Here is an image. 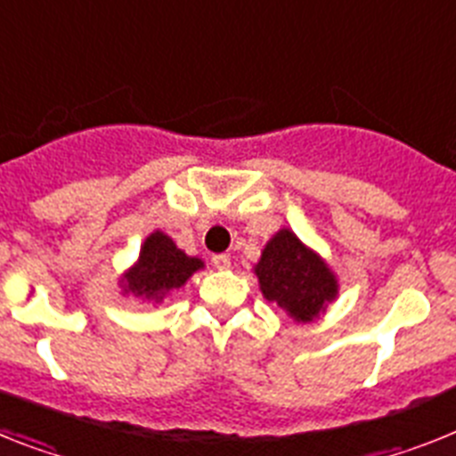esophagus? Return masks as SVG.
<instances>
[{
    "mask_svg": "<svg viewBox=\"0 0 456 456\" xmlns=\"http://www.w3.org/2000/svg\"><path fill=\"white\" fill-rule=\"evenodd\" d=\"M212 263L216 270H228V267H231V256L216 254V256H212Z\"/></svg>",
    "mask_w": 456,
    "mask_h": 456,
    "instance_id": "obj_1",
    "label": "esophagus"
}]
</instances>
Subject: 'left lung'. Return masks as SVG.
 Masks as SVG:
<instances>
[{
	"label": "left lung",
	"mask_w": 456,
	"mask_h": 456,
	"mask_svg": "<svg viewBox=\"0 0 456 456\" xmlns=\"http://www.w3.org/2000/svg\"><path fill=\"white\" fill-rule=\"evenodd\" d=\"M260 290L295 321H314L337 295V279L290 231L276 232L256 265Z\"/></svg>",
	"instance_id": "1"
}]
</instances>
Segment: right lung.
<instances>
[{
	"mask_svg": "<svg viewBox=\"0 0 456 456\" xmlns=\"http://www.w3.org/2000/svg\"><path fill=\"white\" fill-rule=\"evenodd\" d=\"M200 267V260L189 258L184 251L175 247L168 235L154 232L145 240L138 263L126 274L124 290L159 302L168 290L184 286L186 279Z\"/></svg>",
	"mask_w": 456,
	"mask_h": 456,
	"instance_id": "add662e5",
	"label": "right lung"
}]
</instances>
